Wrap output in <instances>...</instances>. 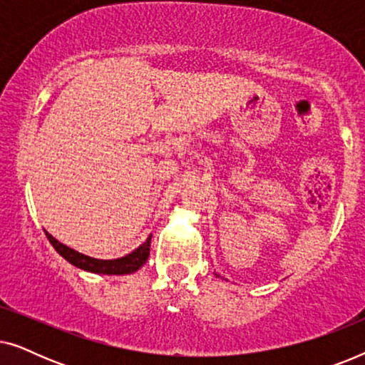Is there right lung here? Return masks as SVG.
<instances>
[{"label":"right lung","mask_w":365,"mask_h":365,"mask_svg":"<svg viewBox=\"0 0 365 365\" xmlns=\"http://www.w3.org/2000/svg\"><path fill=\"white\" fill-rule=\"evenodd\" d=\"M46 237L48 241L53 244V247L56 249L58 254H61V256L66 259L68 262H71L73 266L84 269V271H89V272L108 274V276H121V274H131L134 271H138V269L148 261L149 247H151V236H149L146 242L141 244L138 249H134V251L131 254H128V256L119 257V259H111V261H103V259L84 256V254L64 246V244L56 241V239H54L49 232H46Z\"/></svg>","instance_id":"1"}]
</instances>
